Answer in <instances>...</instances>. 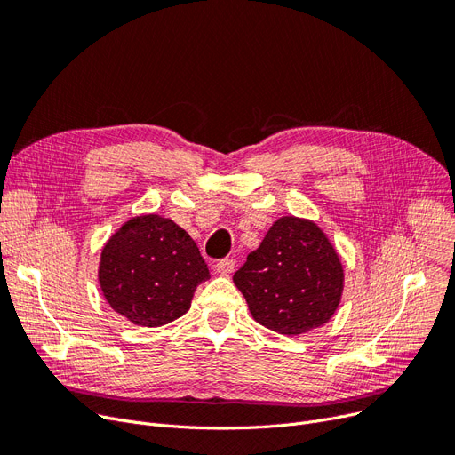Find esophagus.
Segmentation results:
<instances>
[{"label": "esophagus", "instance_id": "esophagus-1", "mask_svg": "<svg viewBox=\"0 0 455 455\" xmlns=\"http://www.w3.org/2000/svg\"><path fill=\"white\" fill-rule=\"evenodd\" d=\"M214 268L220 275H229L235 270V261H233V259H222V261L214 265Z\"/></svg>", "mask_w": 455, "mask_h": 455}]
</instances>
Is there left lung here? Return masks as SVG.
<instances>
[{
    "mask_svg": "<svg viewBox=\"0 0 455 455\" xmlns=\"http://www.w3.org/2000/svg\"><path fill=\"white\" fill-rule=\"evenodd\" d=\"M233 283L246 298L255 322L281 335H301L330 322L342 291L339 253L320 226L298 216H281Z\"/></svg>",
    "mask_w": 455,
    "mask_h": 455,
    "instance_id": "obj_1",
    "label": "left lung"
}]
</instances>
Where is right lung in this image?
I'll use <instances>...</instances> for the list:
<instances>
[{
	"label": "right lung",
	"mask_w": 455,
	"mask_h": 455,
	"mask_svg": "<svg viewBox=\"0 0 455 455\" xmlns=\"http://www.w3.org/2000/svg\"><path fill=\"white\" fill-rule=\"evenodd\" d=\"M209 268L190 235L161 214L127 220L105 243L98 281L118 315L135 326L157 328L190 309Z\"/></svg>",
	"instance_id": "1"
}]
</instances>
